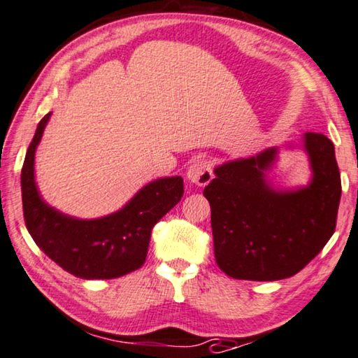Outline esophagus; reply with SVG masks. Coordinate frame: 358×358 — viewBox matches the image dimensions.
<instances>
[{"label": "esophagus", "mask_w": 358, "mask_h": 358, "mask_svg": "<svg viewBox=\"0 0 358 358\" xmlns=\"http://www.w3.org/2000/svg\"><path fill=\"white\" fill-rule=\"evenodd\" d=\"M186 177L197 186H206L210 183V180L213 178V172H212V164L207 161V159H199L191 164V167L188 169V173Z\"/></svg>", "instance_id": "obj_1"}]
</instances>
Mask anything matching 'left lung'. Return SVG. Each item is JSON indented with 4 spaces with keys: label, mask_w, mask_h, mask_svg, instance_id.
I'll list each match as a JSON object with an SVG mask.
<instances>
[{
    "label": "left lung",
    "mask_w": 358,
    "mask_h": 358,
    "mask_svg": "<svg viewBox=\"0 0 358 358\" xmlns=\"http://www.w3.org/2000/svg\"><path fill=\"white\" fill-rule=\"evenodd\" d=\"M303 148L313 173L306 188L275 191L268 185L265 170L276 148L220 165L204 188L217 265L231 278H289L333 236L341 201L334 145L322 133L307 131Z\"/></svg>",
    "instance_id": "8db88e82"
}]
</instances>
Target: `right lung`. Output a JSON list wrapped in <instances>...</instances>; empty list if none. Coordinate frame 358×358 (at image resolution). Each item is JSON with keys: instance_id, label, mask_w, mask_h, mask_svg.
<instances>
[{"instance_id": "obj_1", "label": "right lung", "mask_w": 358, "mask_h": 358, "mask_svg": "<svg viewBox=\"0 0 358 358\" xmlns=\"http://www.w3.org/2000/svg\"><path fill=\"white\" fill-rule=\"evenodd\" d=\"M43 117L27 149L20 173L24 220L48 257L83 280H112L145 264L151 231L183 196V178H159L141 188L125 207L94 220L64 215L41 199L35 185V151L50 120Z\"/></svg>"}]
</instances>
